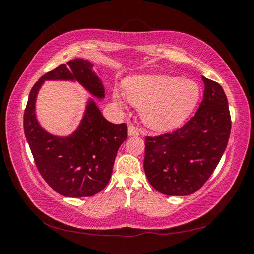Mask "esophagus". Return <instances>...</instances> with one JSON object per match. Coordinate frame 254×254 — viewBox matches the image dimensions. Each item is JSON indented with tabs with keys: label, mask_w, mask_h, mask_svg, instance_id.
<instances>
[{
	"label": "esophagus",
	"mask_w": 254,
	"mask_h": 254,
	"mask_svg": "<svg viewBox=\"0 0 254 254\" xmlns=\"http://www.w3.org/2000/svg\"><path fill=\"white\" fill-rule=\"evenodd\" d=\"M140 133H141L140 128H137L135 127H133V126H128V127H127V134L130 135V136H136V135H139Z\"/></svg>",
	"instance_id": "obj_1"
}]
</instances>
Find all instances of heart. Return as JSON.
I'll return each instance as SVG.
<instances>
[{"mask_svg":"<svg viewBox=\"0 0 254 254\" xmlns=\"http://www.w3.org/2000/svg\"><path fill=\"white\" fill-rule=\"evenodd\" d=\"M124 88L128 101L141 109L145 126L156 131H169L183 124L200 96L195 80L165 74L133 76L126 80ZM113 98L122 104L118 92Z\"/></svg>","mask_w":254,"mask_h":254,"instance_id":"heart-1","label":"heart"}]
</instances>
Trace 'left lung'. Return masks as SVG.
<instances>
[{
    "label": "left lung",
    "mask_w": 254,
    "mask_h": 254,
    "mask_svg": "<svg viewBox=\"0 0 254 254\" xmlns=\"http://www.w3.org/2000/svg\"><path fill=\"white\" fill-rule=\"evenodd\" d=\"M196 114L173 133L145 137L143 168L151 186L168 196L194 194L214 173L231 133L229 103L222 86L206 77Z\"/></svg>",
    "instance_id": "1"
}]
</instances>
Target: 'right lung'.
Returning <instances> with one entry per match:
<instances>
[{
	"instance_id": "1",
	"label": "right lung",
	"mask_w": 254,
	"mask_h": 254,
	"mask_svg": "<svg viewBox=\"0 0 254 254\" xmlns=\"http://www.w3.org/2000/svg\"><path fill=\"white\" fill-rule=\"evenodd\" d=\"M45 80L77 81L100 100L105 94L102 81L88 60H69L33 85L23 117L25 137L47 184L66 197L95 195L110 182L118 150L127 140V124L107 121L93 98H88L76 131L68 136L51 134L42 128L36 117L37 95Z\"/></svg>"
}]
</instances>
